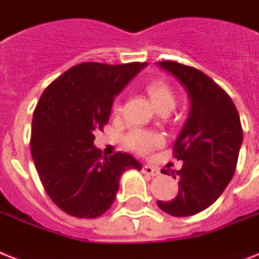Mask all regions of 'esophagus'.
Returning <instances> with one entry per match:
<instances>
[{
  "mask_svg": "<svg viewBox=\"0 0 259 259\" xmlns=\"http://www.w3.org/2000/svg\"><path fill=\"white\" fill-rule=\"evenodd\" d=\"M142 171H144L145 174L153 176V177H154V176H158L159 174V170L151 165H144V167H142Z\"/></svg>",
  "mask_w": 259,
  "mask_h": 259,
  "instance_id": "esophagus-1",
  "label": "esophagus"
}]
</instances>
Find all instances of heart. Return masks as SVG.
<instances>
[{
  "instance_id": "1",
  "label": "heart",
  "mask_w": 259,
  "mask_h": 259,
  "mask_svg": "<svg viewBox=\"0 0 259 259\" xmlns=\"http://www.w3.org/2000/svg\"><path fill=\"white\" fill-rule=\"evenodd\" d=\"M145 92L148 93L151 104L154 105L157 110L161 109H173L176 106V93L173 88L162 78H154L146 82ZM122 111V106L119 101H115L113 105V114L118 115ZM126 144L130 149L140 153V154H148L153 149L158 148L163 144V137L158 133H151L146 130H133L126 137Z\"/></svg>"
}]
</instances>
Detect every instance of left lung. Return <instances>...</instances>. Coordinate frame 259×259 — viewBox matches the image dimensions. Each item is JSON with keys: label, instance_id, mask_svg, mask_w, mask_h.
<instances>
[{"label": "left lung", "instance_id": "obj_1", "mask_svg": "<svg viewBox=\"0 0 259 259\" xmlns=\"http://www.w3.org/2000/svg\"><path fill=\"white\" fill-rule=\"evenodd\" d=\"M157 65L181 82L191 104L173 148L174 157L184 161L182 169L171 171L180 180L178 194L171 201H157V205L170 215L189 217L213 205L232 181L242 126L232 98L205 73L174 61Z\"/></svg>", "mask_w": 259, "mask_h": 259}]
</instances>
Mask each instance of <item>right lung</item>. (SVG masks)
<instances>
[{
	"instance_id": "1",
	"label": "right lung",
	"mask_w": 259,
	"mask_h": 259,
	"mask_svg": "<svg viewBox=\"0 0 259 259\" xmlns=\"http://www.w3.org/2000/svg\"><path fill=\"white\" fill-rule=\"evenodd\" d=\"M146 65L83 62L42 93L33 114L31 157L50 199L69 215H102L114 202L121 176L142 169L127 153L102 155L94 133L109 122L114 97Z\"/></svg>"
}]
</instances>
